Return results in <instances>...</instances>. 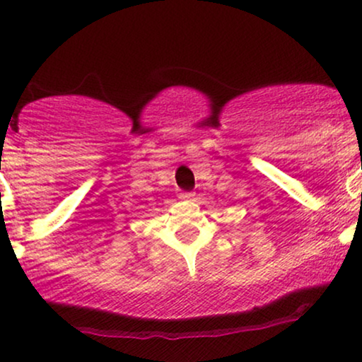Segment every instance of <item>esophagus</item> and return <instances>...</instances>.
Returning a JSON list of instances; mask_svg holds the SVG:
<instances>
[{
	"mask_svg": "<svg viewBox=\"0 0 362 362\" xmlns=\"http://www.w3.org/2000/svg\"><path fill=\"white\" fill-rule=\"evenodd\" d=\"M194 195H195L194 192H182L180 197L182 199H194Z\"/></svg>",
	"mask_w": 362,
	"mask_h": 362,
	"instance_id": "obj_1",
	"label": "esophagus"
}]
</instances>
